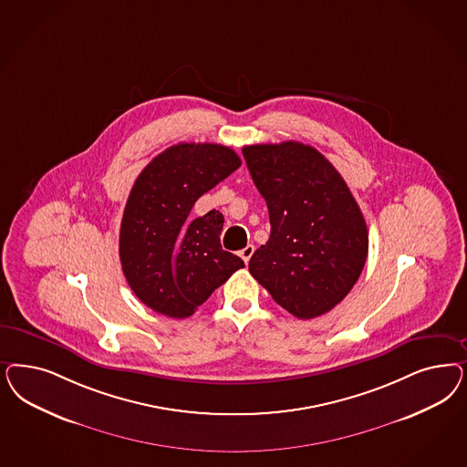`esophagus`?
<instances>
[{"instance_id":"esophagus-1","label":"esophagus","mask_w":467,"mask_h":467,"mask_svg":"<svg viewBox=\"0 0 467 467\" xmlns=\"http://www.w3.org/2000/svg\"><path fill=\"white\" fill-rule=\"evenodd\" d=\"M253 253H254V245H253V244H247V245L242 249L241 253H239L245 265L249 263V259L253 256Z\"/></svg>"}]
</instances>
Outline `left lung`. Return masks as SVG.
<instances>
[{
  "label": "left lung",
  "instance_id": "1",
  "mask_svg": "<svg viewBox=\"0 0 467 467\" xmlns=\"http://www.w3.org/2000/svg\"><path fill=\"white\" fill-rule=\"evenodd\" d=\"M270 213L249 271L290 315L321 317L356 285L368 257L361 210L335 166L296 140L242 150Z\"/></svg>",
  "mask_w": 467,
  "mask_h": 467
}]
</instances>
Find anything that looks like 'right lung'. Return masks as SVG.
<instances>
[{"label": "right lung", "instance_id": "obj_1", "mask_svg": "<svg viewBox=\"0 0 467 467\" xmlns=\"http://www.w3.org/2000/svg\"><path fill=\"white\" fill-rule=\"evenodd\" d=\"M241 158L222 144L181 142L146 166L129 194L120 226L121 270L137 297L168 317H189L244 268L223 251V214L189 218L199 197L225 181Z\"/></svg>", "mask_w": 467, "mask_h": 467}]
</instances>
